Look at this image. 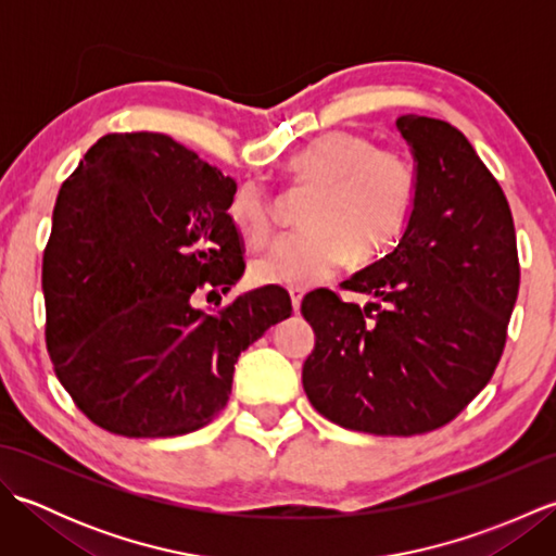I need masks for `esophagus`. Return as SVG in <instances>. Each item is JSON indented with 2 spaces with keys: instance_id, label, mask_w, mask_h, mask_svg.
Listing matches in <instances>:
<instances>
[{
  "instance_id": "esophagus-1",
  "label": "esophagus",
  "mask_w": 556,
  "mask_h": 556,
  "mask_svg": "<svg viewBox=\"0 0 556 556\" xmlns=\"http://www.w3.org/2000/svg\"><path fill=\"white\" fill-rule=\"evenodd\" d=\"M289 296H291V308H293V313H299L301 301H303V289L291 287V289H289Z\"/></svg>"
}]
</instances>
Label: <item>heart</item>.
Here are the masks:
<instances>
[{"label":"heart","instance_id":"heart-1","mask_svg":"<svg viewBox=\"0 0 556 556\" xmlns=\"http://www.w3.org/2000/svg\"><path fill=\"white\" fill-rule=\"evenodd\" d=\"M285 176L313 188L303 207L305 229L281 236L260 253L251 271L257 281L308 287L332 275L349 255L372 260L404 229L416 193V174L404 152L372 148L356 131H327L293 150ZM227 215L248 243L271 231V205L263 186L243 181L229 198Z\"/></svg>","mask_w":556,"mask_h":556}]
</instances>
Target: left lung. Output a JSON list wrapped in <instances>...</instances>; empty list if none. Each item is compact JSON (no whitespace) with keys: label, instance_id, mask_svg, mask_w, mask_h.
Instances as JSON below:
<instances>
[{"label":"left lung","instance_id":"obj_1","mask_svg":"<svg viewBox=\"0 0 556 556\" xmlns=\"http://www.w3.org/2000/svg\"><path fill=\"white\" fill-rule=\"evenodd\" d=\"M416 162V193L392 253L356 271L344 303L313 291L315 332L303 389L341 428L410 437L454 420L490 382L518 296L506 195L468 138L442 119H396Z\"/></svg>","mask_w":556,"mask_h":556}]
</instances>
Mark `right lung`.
I'll return each instance as SVG.
<instances>
[{"mask_svg":"<svg viewBox=\"0 0 556 556\" xmlns=\"http://www.w3.org/2000/svg\"><path fill=\"white\" fill-rule=\"evenodd\" d=\"M236 181L164 134H110L59 188L42 257L47 351L102 430L176 437L227 406L233 363L291 315L281 287L217 311L245 263Z\"/></svg>","mask_w":556,"mask_h":556,"instance_id":"obj_1","label":"right lung"}]
</instances>
